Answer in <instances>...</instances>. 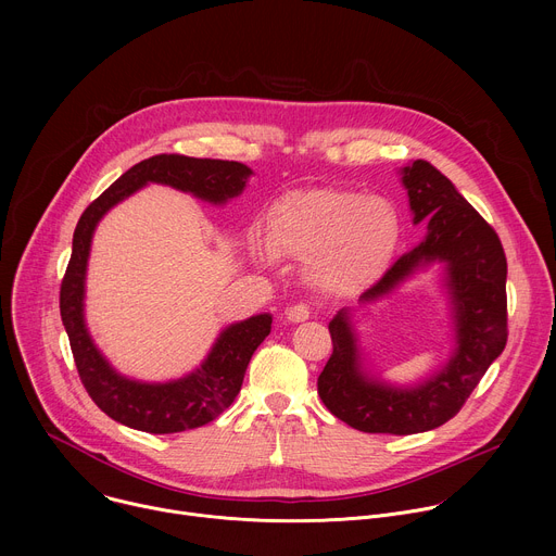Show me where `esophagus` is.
Here are the masks:
<instances>
[{"label":"esophagus","instance_id":"esophagus-1","mask_svg":"<svg viewBox=\"0 0 556 556\" xmlns=\"http://www.w3.org/2000/svg\"><path fill=\"white\" fill-rule=\"evenodd\" d=\"M309 316H312V312H309L307 303H294V305L286 307V312H283V319L288 324H303L309 319Z\"/></svg>","mask_w":556,"mask_h":556}]
</instances>
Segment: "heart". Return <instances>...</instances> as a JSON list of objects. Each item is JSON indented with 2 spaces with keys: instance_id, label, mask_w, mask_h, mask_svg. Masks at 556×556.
Returning <instances> with one entry per match:
<instances>
[{
  "instance_id": "heart-1",
  "label": "heart",
  "mask_w": 556,
  "mask_h": 556,
  "mask_svg": "<svg viewBox=\"0 0 556 556\" xmlns=\"http://www.w3.org/2000/svg\"><path fill=\"white\" fill-rule=\"evenodd\" d=\"M277 253L309 260L312 281L330 294H361L384 275L401 237L393 204L341 189H296L268 215Z\"/></svg>"
}]
</instances>
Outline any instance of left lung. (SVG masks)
<instances>
[{
    "label": "left lung",
    "mask_w": 556,
    "mask_h": 556,
    "mask_svg": "<svg viewBox=\"0 0 556 556\" xmlns=\"http://www.w3.org/2000/svg\"><path fill=\"white\" fill-rule=\"evenodd\" d=\"M414 224H427L422 242L395 262L361 294L374 303L399 290L433 264L442 268L448 299L453 352L429 378L391 384L365 367L352 312L330 321L332 356L316 387L324 405L345 425L365 433L412 435L448 422L506 348V255L497 232L455 185L427 161L401 169Z\"/></svg>",
    "instance_id": "left-lung-1"
}]
</instances>
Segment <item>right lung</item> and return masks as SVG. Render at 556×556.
Wrapping results in <instances>:
<instances>
[{
  "label": "right lung",
  "instance_id": "add662e5",
  "mask_svg": "<svg viewBox=\"0 0 556 556\" xmlns=\"http://www.w3.org/2000/svg\"><path fill=\"white\" fill-rule=\"evenodd\" d=\"M251 176V167L232 161H211V157L178 153L151 155L125 172L78 219L72 237V257L61 281V321L84 387L97 407L112 420L155 435L208 425L226 412L240 393L251 356L270 334L273 316L264 312L224 328L206 358L182 378L142 382L118 374L97 348L86 324V275L99 222L110 208L151 182L167 185L222 206L242 195Z\"/></svg>",
  "mask_w": 556,
  "mask_h": 556
}]
</instances>
